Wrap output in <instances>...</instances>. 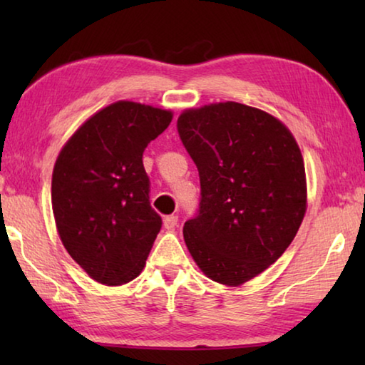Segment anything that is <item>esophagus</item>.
<instances>
[{
    "instance_id": "esophagus-1",
    "label": "esophagus",
    "mask_w": 365,
    "mask_h": 365,
    "mask_svg": "<svg viewBox=\"0 0 365 365\" xmlns=\"http://www.w3.org/2000/svg\"><path fill=\"white\" fill-rule=\"evenodd\" d=\"M177 224H178V215L172 214V215H165V217H164V227L169 228V230L175 228Z\"/></svg>"
}]
</instances>
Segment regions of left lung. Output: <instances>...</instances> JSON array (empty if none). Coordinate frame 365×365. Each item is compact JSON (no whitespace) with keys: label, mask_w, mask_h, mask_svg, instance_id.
Masks as SVG:
<instances>
[{"label":"left lung","mask_w":365,"mask_h":365,"mask_svg":"<svg viewBox=\"0 0 365 365\" xmlns=\"http://www.w3.org/2000/svg\"><path fill=\"white\" fill-rule=\"evenodd\" d=\"M177 130L201 185L185 243L209 279L242 285L285 252L304 217L298 143L279 119L233 101L185 110Z\"/></svg>","instance_id":"1"}]
</instances>
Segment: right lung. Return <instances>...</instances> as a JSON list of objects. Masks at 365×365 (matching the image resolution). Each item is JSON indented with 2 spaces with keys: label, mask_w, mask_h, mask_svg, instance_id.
<instances>
[{
  "label": "right lung",
  "mask_w": 365,
  "mask_h": 365,
  "mask_svg": "<svg viewBox=\"0 0 365 365\" xmlns=\"http://www.w3.org/2000/svg\"><path fill=\"white\" fill-rule=\"evenodd\" d=\"M170 120V110L114 103L72 135L54 164L51 202L61 242L104 285L138 277L163 227L150 202L143 151Z\"/></svg>",
  "instance_id": "add662e5"
}]
</instances>
